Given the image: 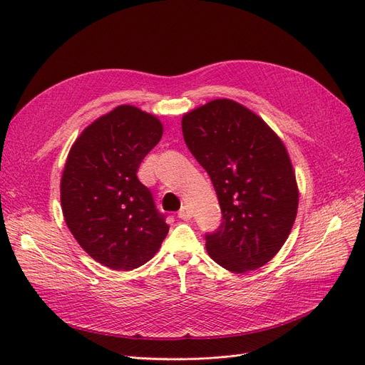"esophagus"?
Segmentation results:
<instances>
[{
  "label": "esophagus",
  "mask_w": 365,
  "mask_h": 365,
  "mask_svg": "<svg viewBox=\"0 0 365 365\" xmlns=\"http://www.w3.org/2000/svg\"><path fill=\"white\" fill-rule=\"evenodd\" d=\"M178 217L182 219V220H190L192 219V210L187 205L181 207V210L178 212Z\"/></svg>",
  "instance_id": "esophagus-1"
}]
</instances>
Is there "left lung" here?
<instances>
[{"instance_id": "left-lung-1", "label": "left lung", "mask_w": 365, "mask_h": 365, "mask_svg": "<svg viewBox=\"0 0 365 365\" xmlns=\"http://www.w3.org/2000/svg\"><path fill=\"white\" fill-rule=\"evenodd\" d=\"M181 125L222 212L219 228L205 235L208 256L236 274L263 267L283 247L297 216L288 150L259 115L228 98L187 113Z\"/></svg>"}]
</instances>
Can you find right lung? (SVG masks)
I'll list each match as a JSON object with an SVG mask.
<instances>
[{
    "instance_id": "add662e5",
    "label": "right lung",
    "mask_w": 365,
    "mask_h": 365,
    "mask_svg": "<svg viewBox=\"0 0 365 365\" xmlns=\"http://www.w3.org/2000/svg\"><path fill=\"white\" fill-rule=\"evenodd\" d=\"M161 135L155 115L121 105L82 132L65 163V222L79 245L111 269L145 264L169 233L150 190L137 178L143 158Z\"/></svg>"
}]
</instances>
